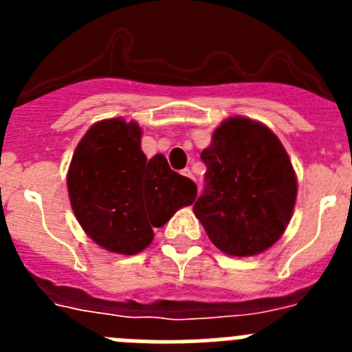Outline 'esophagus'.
I'll return each mask as SVG.
<instances>
[{
    "mask_svg": "<svg viewBox=\"0 0 352 352\" xmlns=\"http://www.w3.org/2000/svg\"><path fill=\"white\" fill-rule=\"evenodd\" d=\"M182 174H183V176H186V178H194V176H192V170L190 169H183L182 170Z\"/></svg>",
    "mask_w": 352,
    "mask_h": 352,
    "instance_id": "obj_1",
    "label": "esophagus"
}]
</instances>
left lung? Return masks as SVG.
Segmentation results:
<instances>
[{
	"label": "left lung",
	"mask_w": 352,
	"mask_h": 352,
	"mask_svg": "<svg viewBox=\"0 0 352 352\" xmlns=\"http://www.w3.org/2000/svg\"><path fill=\"white\" fill-rule=\"evenodd\" d=\"M206 186L194 213L217 248L248 257L268 250L284 234L296 203L291 158L259 121L229 118L201 153Z\"/></svg>",
	"instance_id": "obj_1"
}]
</instances>
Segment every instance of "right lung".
Segmentation results:
<instances>
[{"instance_id": "1", "label": "right lung", "mask_w": 352, "mask_h": 352, "mask_svg": "<svg viewBox=\"0 0 352 352\" xmlns=\"http://www.w3.org/2000/svg\"><path fill=\"white\" fill-rule=\"evenodd\" d=\"M141 135L135 121H98L77 144L67 174L72 210L84 232L123 256L144 250L153 227L197 197L195 183L174 173L164 155L146 158Z\"/></svg>"}]
</instances>
